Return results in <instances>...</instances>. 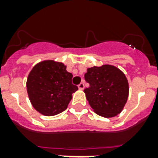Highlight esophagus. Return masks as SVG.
<instances>
[{
  "instance_id": "esophagus-1",
  "label": "esophagus",
  "mask_w": 158,
  "mask_h": 158,
  "mask_svg": "<svg viewBox=\"0 0 158 158\" xmlns=\"http://www.w3.org/2000/svg\"><path fill=\"white\" fill-rule=\"evenodd\" d=\"M78 87H79V89H80V90H82V89H84V83H80V84L78 85Z\"/></svg>"
}]
</instances>
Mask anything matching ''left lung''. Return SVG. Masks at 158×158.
<instances>
[{
    "label": "left lung",
    "mask_w": 158,
    "mask_h": 158,
    "mask_svg": "<svg viewBox=\"0 0 158 158\" xmlns=\"http://www.w3.org/2000/svg\"><path fill=\"white\" fill-rule=\"evenodd\" d=\"M84 79L89 87L84 92L98 115L109 118L120 114L129 95V84L122 71L110 64L94 66L87 69Z\"/></svg>",
    "instance_id": "8db88e82"
}]
</instances>
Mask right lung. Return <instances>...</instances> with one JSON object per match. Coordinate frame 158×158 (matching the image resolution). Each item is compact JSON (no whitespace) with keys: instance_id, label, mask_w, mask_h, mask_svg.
<instances>
[{"instance_id":"add662e5","label":"right lung","mask_w":158,"mask_h":158,"mask_svg":"<svg viewBox=\"0 0 158 158\" xmlns=\"http://www.w3.org/2000/svg\"><path fill=\"white\" fill-rule=\"evenodd\" d=\"M73 74L60 62L44 60L33 67L27 79V92L33 106L47 116L64 111L78 87Z\"/></svg>"}]
</instances>
